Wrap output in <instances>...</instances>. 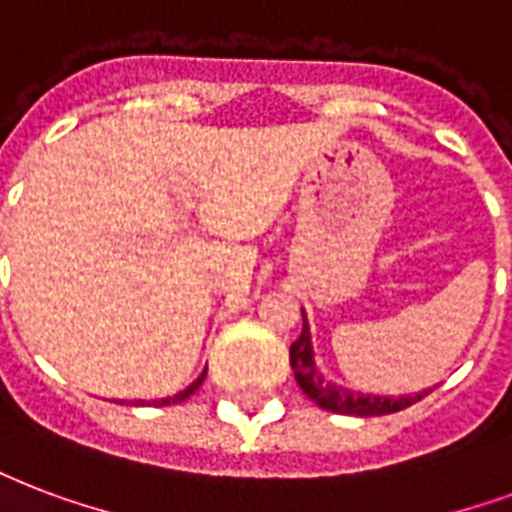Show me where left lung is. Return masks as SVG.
Masks as SVG:
<instances>
[{"label": "left lung", "mask_w": 512, "mask_h": 512, "mask_svg": "<svg viewBox=\"0 0 512 512\" xmlns=\"http://www.w3.org/2000/svg\"><path fill=\"white\" fill-rule=\"evenodd\" d=\"M290 365L295 370V381L308 395V400H314L319 408L333 413H343V416H386V413H397L408 408V405L419 403L421 397H427V392L408 397H384V395H362V392H351L343 386L325 381V376L319 373L317 362H314V349H311V330H308L306 314H303V333L290 346Z\"/></svg>", "instance_id": "8db88e82"}]
</instances>
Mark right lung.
Masks as SVG:
<instances>
[{"instance_id":"obj_1","label":"right lung","mask_w":512,"mask_h":512,"mask_svg":"<svg viewBox=\"0 0 512 512\" xmlns=\"http://www.w3.org/2000/svg\"><path fill=\"white\" fill-rule=\"evenodd\" d=\"M204 378H206V370H204V373H201V376L195 378L193 384L187 386L185 392H179V395L163 397V400H152V403H144V400H134V403H131V405H171V403H182V400H187V397L193 395V392H195V389H198V386L204 384Z\"/></svg>"}]
</instances>
